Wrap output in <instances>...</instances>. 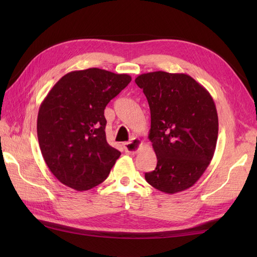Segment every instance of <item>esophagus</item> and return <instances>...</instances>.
I'll return each mask as SVG.
<instances>
[{"label": "esophagus", "mask_w": 257, "mask_h": 257, "mask_svg": "<svg viewBox=\"0 0 257 257\" xmlns=\"http://www.w3.org/2000/svg\"><path fill=\"white\" fill-rule=\"evenodd\" d=\"M141 146H143V141H141L139 138H134L130 141H128V143L123 144V149L127 154L135 155L139 151Z\"/></svg>", "instance_id": "34e87169"}]
</instances>
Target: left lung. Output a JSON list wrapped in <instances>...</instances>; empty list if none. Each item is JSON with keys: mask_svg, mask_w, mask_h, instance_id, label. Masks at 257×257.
Here are the masks:
<instances>
[{"mask_svg": "<svg viewBox=\"0 0 257 257\" xmlns=\"http://www.w3.org/2000/svg\"><path fill=\"white\" fill-rule=\"evenodd\" d=\"M135 81L149 103V140L157 156L156 169L145 178L161 192H181L198 181L214 156L219 134L214 100L187 74L159 70Z\"/></svg>", "mask_w": 257, "mask_h": 257, "instance_id": "obj_1", "label": "left lung"}]
</instances>
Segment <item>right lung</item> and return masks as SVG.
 <instances>
[{
  "label": "right lung",
  "instance_id": "obj_1",
  "mask_svg": "<svg viewBox=\"0 0 257 257\" xmlns=\"http://www.w3.org/2000/svg\"><path fill=\"white\" fill-rule=\"evenodd\" d=\"M132 76L100 68L74 70L53 86L40 106L37 137L59 182L77 191L100 184L120 152L107 143L105 108Z\"/></svg>",
  "mask_w": 257,
  "mask_h": 257
}]
</instances>
